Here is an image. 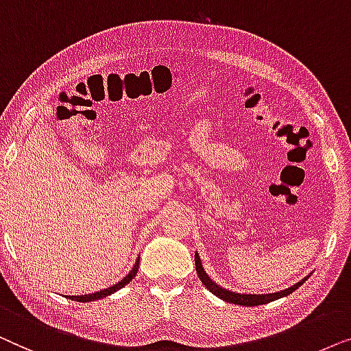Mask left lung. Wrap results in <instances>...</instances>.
<instances>
[{"label": "left lung", "mask_w": 351, "mask_h": 351, "mask_svg": "<svg viewBox=\"0 0 351 351\" xmlns=\"http://www.w3.org/2000/svg\"><path fill=\"white\" fill-rule=\"evenodd\" d=\"M195 270H197V275H199V278L202 283L205 285V288L210 291V293H213L216 298L226 300V302H230V304H237V305H246V307H254V305H263V304H269L272 302V300H276L280 298H286V295L293 293L299 288V286H302L305 283V280L308 278L310 275L305 276L298 283L291 286V288H286L283 291H278V293H270V294H240V293H234V291L230 289H224L223 286H219L218 283H215L213 280L210 278L206 272L204 270V265H202V261H200V256L199 253L195 251Z\"/></svg>", "instance_id": "8db88e82"}]
</instances>
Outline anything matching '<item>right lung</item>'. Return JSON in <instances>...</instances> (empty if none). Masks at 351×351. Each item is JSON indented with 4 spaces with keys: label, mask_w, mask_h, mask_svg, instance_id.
<instances>
[{
    "label": "right lung",
    "mask_w": 351,
    "mask_h": 351,
    "mask_svg": "<svg viewBox=\"0 0 351 351\" xmlns=\"http://www.w3.org/2000/svg\"><path fill=\"white\" fill-rule=\"evenodd\" d=\"M138 263H140V258L136 259V263H135V265H133V269L130 270V272H128L121 281H117L116 285L110 286V288L101 289V291H97V293H92V294L66 295V298L71 299V300H76V302H90V300H98V299L106 298V295H110V294H112V293H116V291H119L121 288H124V286H125L127 283H130V281H132L133 278H135V275H136V272H138Z\"/></svg>",
    "instance_id": "right-lung-1"
}]
</instances>
